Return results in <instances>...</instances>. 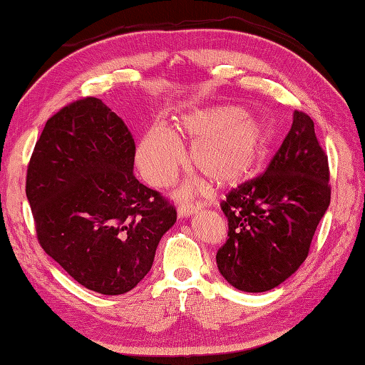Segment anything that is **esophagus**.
<instances>
[{"label": "esophagus", "mask_w": 365, "mask_h": 365, "mask_svg": "<svg viewBox=\"0 0 365 365\" xmlns=\"http://www.w3.org/2000/svg\"><path fill=\"white\" fill-rule=\"evenodd\" d=\"M199 205L197 204H182L178 207V216L180 218H188V216L197 213Z\"/></svg>", "instance_id": "obj_1"}]
</instances>
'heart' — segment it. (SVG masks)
<instances>
[{
    "label": "heart",
    "instance_id": "obj_1",
    "mask_svg": "<svg viewBox=\"0 0 365 365\" xmlns=\"http://www.w3.org/2000/svg\"><path fill=\"white\" fill-rule=\"evenodd\" d=\"M177 131L196 139L191 161L218 185H230L250 173L265 152L269 127L259 114L237 105H216L191 111L177 120ZM138 166L153 187H166L183 163V147L173 130L155 123L138 147Z\"/></svg>",
    "mask_w": 365,
    "mask_h": 365
}]
</instances>
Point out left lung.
Returning <instances> with one entry per match:
<instances>
[{
	"label": "left lung",
	"instance_id": "left-lung-1",
	"mask_svg": "<svg viewBox=\"0 0 365 365\" xmlns=\"http://www.w3.org/2000/svg\"><path fill=\"white\" fill-rule=\"evenodd\" d=\"M328 157L307 114L293 123L267 173L232 190L221 208L229 238L216 265L235 289L260 293L289 279L306 260L331 202Z\"/></svg>",
	"mask_w": 365,
	"mask_h": 365
}]
</instances>
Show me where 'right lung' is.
I'll use <instances>...</instances> for the list:
<instances>
[{"label":"right lung","mask_w":365,"mask_h":365,"mask_svg":"<svg viewBox=\"0 0 365 365\" xmlns=\"http://www.w3.org/2000/svg\"><path fill=\"white\" fill-rule=\"evenodd\" d=\"M135 141L102 100L46 120L28 165L26 197L38 243L76 282L122 294L149 273L177 212L133 175Z\"/></svg>","instance_id":"1"}]
</instances>
